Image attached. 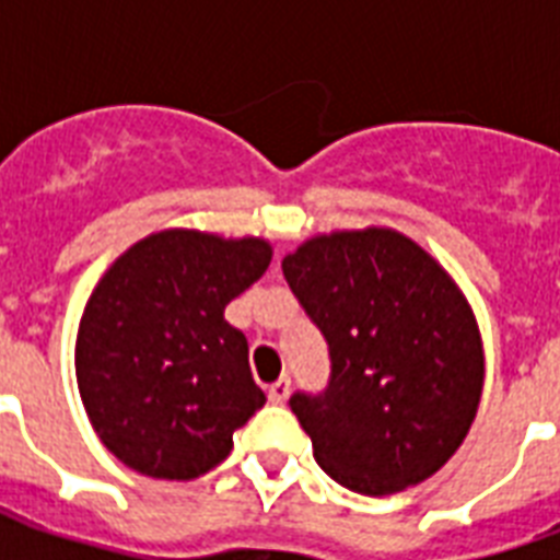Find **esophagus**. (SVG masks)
<instances>
[{
	"label": "esophagus",
	"instance_id": "1",
	"mask_svg": "<svg viewBox=\"0 0 560 560\" xmlns=\"http://www.w3.org/2000/svg\"><path fill=\"white\" fill-rule=\"evenodd\" d=\"M267 398H270L272 404H284V400L290 398V381H288V377H281V381L272 383L270 389H267Z\"/></svg>",
	"mask_w": 560,
	"mask_h": 560
}]
</instances>
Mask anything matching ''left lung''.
Masks as SVG:
<instances>
[{
  "label": "left lung",
  "instance_id": "obj_1",
  "mask_svg": "<svg viewBox=\"0 0 560 560\" xmlns=\"http://www.w3.org/2000/svg\"><path fill=\"white\" fill-rule=\"evenodd\" d=\"M281 270L331 358L328 389L290 398L319 468L369 497L433 477L465 442L486 377L459 284L381 226L311 237Z\"/></svg>",
  "mask_w": 560,
  "mask_h": 560
}]
</instances>
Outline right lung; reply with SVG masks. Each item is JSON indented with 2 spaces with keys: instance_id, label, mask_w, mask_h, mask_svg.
Here are the masks:
<instances>
[{
  "instance_id": "add662e5",
  "label": "right lung",
  "mask_w": 560,
  "mask_h": 560,
  "mask_svg": "<svg viewBox=\"0 0 560 560\" xmlns=\"http://www.w3.org/2000/svg\"><path fill=\"white\" fill-rule=\"evenodd\" d=\"M264 237L153 232L118 255L83 307L74 374L95 433L153 479H197L264 407L249 346L223 311L270 267Z\"/></svg>"
}]
</instances>
